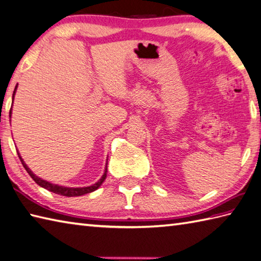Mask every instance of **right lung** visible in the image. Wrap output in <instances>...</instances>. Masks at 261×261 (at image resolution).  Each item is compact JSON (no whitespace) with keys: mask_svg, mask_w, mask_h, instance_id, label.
I'll return each mask as SVG.
<instances>
[{"mask_svg":"<svg viewBox=\"0 0 261 261\" xmlns=\"http://www.w3.org/2000/svg\"><path fill=\"white\" fill-rule=\"evenodd\" d=\"M16 88H17V85L15 86V89L13 91V97H14V94L16 91ZM10 117H11V111H10ZM19 154V153H17ZM19 158L21 160V163L23 164V166H24V169L27 170V172L29 173V175H30L33 181L36 182L38 185H40V187H42L44 189L49 190L50 192H54L56 194H59V195H63V196H80V195H84V194H87V193H90V192H94L95 190H97L98 188L100 187V185L102 184V182L105 181V178L107 176V164H106V169H105V173H103V175L101 176V178L98 181L97 183H95L94 185H90V187H86V188H67V187H60V185H57V184H52L48 181H44V179H41L40 177H38L36 174H33L32 171L29 169V167L27 166V164L23 162L22 158L19 154Z\"/></svg>","mask_w":261,"mask_h":261,"instance_id":"1","label":"right lung"}]
</instances>
